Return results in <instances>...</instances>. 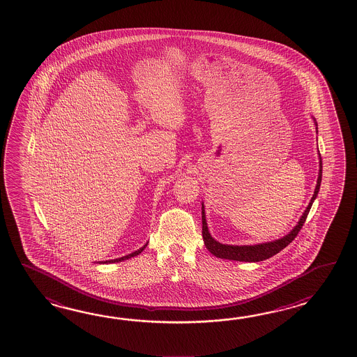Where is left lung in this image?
Instances as JSON below:
<instances>
[{
  "instance_id": "1",
  "label": "left lung",
  "mask_w": 357,
  "mask_h": 357,
  "mask_svg": "<svg viewBox=\"0 0 357 357\" xmlns=\"http://www.w3.org/2000/svg\"><path fill=\"white\" fill-rule=\"evenodd\" d=\"M317 134H318V122L311 116ZM319 154V174L318 180H317V186L314 190V195L311 197L310 203L306 206L303 215L300 217V220L297 222L296 226L289 231V234L283 236L278 240L269 241V243H255V245H227V243H222L217 241L214 237H212L208 223H206V217H205L204 203H202V220H203V240H204L206 249L212 252L214 257L220 259H228V260H236V261H249V263H257V261H263L268 258H272L275 254H278L280 251L283 250L289 243H292V240H295L298 231L303 227L307 214L310 212L311 205L314 203V200L318 197L319 189H320V183H321V157L320 153Z\"/></svg>"
}]
</instances>
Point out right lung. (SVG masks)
<instances>
[{
	"label": "right lung",
	"mask_w": 357,
	"mask_h": 357,
	"mask_svg": "<svg viewBox=\"0 0 357 357\" xmlns=\"http://www.w3.org/2000/svg\"><path fill=\"white\" fill-rule=\"evenodd\" d=\"M146 245H148V243H145L144 246H142L140 249H137V251L131 252L129 255H125V257H121V258L112 259V260H106V261H98V263L99 264H111V263H120V261H123V260L134 258V257H137L142 251L144 250L145 248H146Z\"/></svg>",
	"instance_id": "right-lung-1"
}]
</instances>
